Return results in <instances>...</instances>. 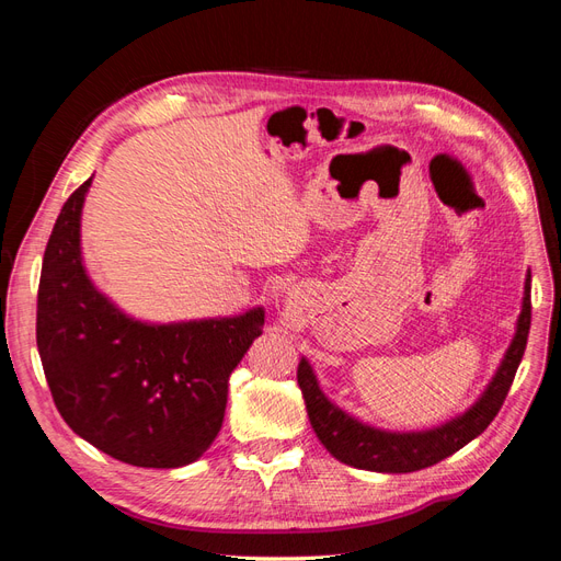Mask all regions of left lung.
Here are the masks:
<instances>
[{"instance_id": "left-lung-1", "label": "left lung", "mask_w": 561, "mask_h": 561, "mask_svg": "<svg viewBox=\"0 0 561 561\" xmlns=\"http://www.w3.org/2000/svg\"><path fill=\"white\" fill-rule=\"evenodd\" d=\"M531 328V274H526L524 301L517 320V332L507 346L501 367L486 390L468 412L456 416L443 426L419 433H388L371 428L367 423L348 416L332 404L322 393L318 379L307 358H301L297 367V381L301 388L304 402H307L309 421L325 449L346 466L375 470V472H414L428 468L451 456L470 439L486 431V426L499 414L501 404L513 386L515 371L522 363L526 348V336Z\"/></svg>"}]
</instances>
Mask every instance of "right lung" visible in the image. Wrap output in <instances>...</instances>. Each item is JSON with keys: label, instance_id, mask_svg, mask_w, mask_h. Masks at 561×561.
Listing matches in <instances>:
<instances>
[{"label": "right lung", "instance_id": "right-lung-1", "mask_svg": "<svg viewBox=\"0 0 561 561\" xmlns=\"http://www.w3.org/2000/svg\"><path fill=\"white\" fill-rule=\"evenodd\" d=\"M91 182L65 201L44 252L37 348L50 396L67 426L116 461L194 463L222 428L229 377L262 334L264 309L171 325L118 311L81 260Z\"/></svg>", "mask_w": 561, "mask_h": 561}]
</instances>
